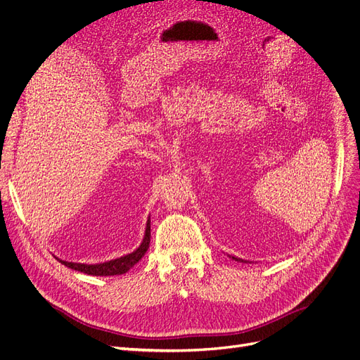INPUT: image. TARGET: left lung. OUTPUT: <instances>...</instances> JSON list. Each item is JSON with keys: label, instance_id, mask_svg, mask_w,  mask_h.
<instances>
[{"label": "left lung", "instance_id": "obj_1", "mask_svg": "<svg viewBox=\"0 0 360 360\" xmlns=\"http://www.w3.org/2000/svg\"><path fill=\"white\" fill-rule=\"evenodd\" d=\"M233 259H237V258H234V257H233ZM237 261H240V259H237Z\"/></svg>", "mask_w": 360, "mask_h": 360}]
</instances>
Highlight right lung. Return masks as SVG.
<instances>
[{"label":"right lung","mask_w":360,"mask_h":360,"mask_svg":"<svg viewBox=\"0 0 360 360\" xmlns=\"http://www.w3.org/2000/svg\"><path fill=\"white\" fill-rule=\"evenodd\" d=\"M150 237H151V227H150V219L146 222V230H145V237L141 246L131 252L129 255H124L122 258H117L108 262H102V264H77V262H68V261H60L66 267H70L72 270L82 271L86 274L91 276H115V274H124L127 273L133 265L138 264L139 259L145 255V252L150 248Z\"/></svg>","instance_id":"obj_1"}]
</instances>
